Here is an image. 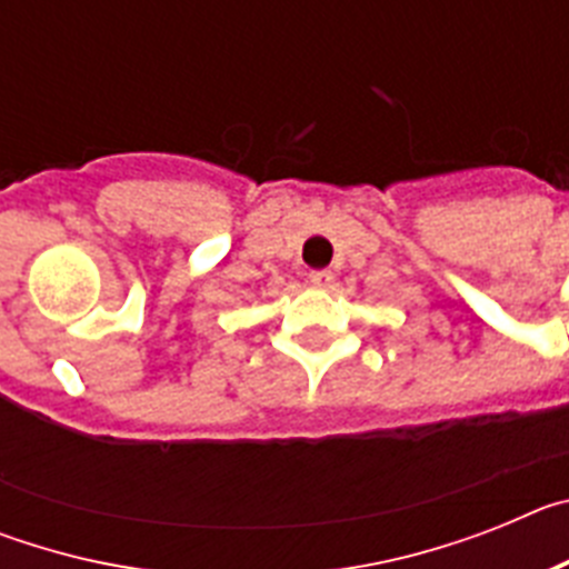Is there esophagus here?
<instances>
[{
  "label": "esophagus",
  "mask_w": 569,
  "mask_h": 569,
  "mask_svg": "<svg viewBox=\"0 0 569 569\" xmlns=\"http://www.w3.org/2000/svg\"><path fill=\"white\" fill-rule=\"evenodd\" d=\"M308 281L313 288H330L333 284V273L330 270H313V273H308Z\"/></svg>",
  "instance_id": "34e87169"
}]
</instances>
